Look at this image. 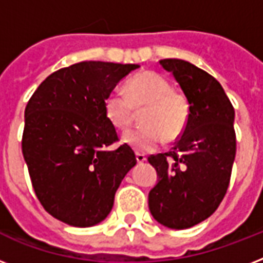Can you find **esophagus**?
<instances>
[{
  "instance_id": "1",
  "label": "esophagus",
  "mask_w": 263,
  "mask_h": 263,
  "mask_svg": "<svg viewBox=\"0 0 263 263\" xmlns=\"http://www.w3.org/2000/svg\"><path fill=\"white\" fill-rule=\"evenodd\" d=\"M136 161H138V164H143L147 161L146 156L144 154H140V153H136Z\"/></svg>"
}]
</instances>
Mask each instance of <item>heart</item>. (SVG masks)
I'll list each match as a JSON object with an SVG mask.
<instances>
[{
    "mask_svg": "<svg viewBox=\"0 0 263 263\" xmlns=\"http://www.w3.org/2000/svg\"><path fill=\"white\" fill-rule=\"evenodd\" d=\"M127 95L111 91L103 102V110L111 127L125 131L131 125L135 110H143L144 127L127 132L123 142L138 153L154 152L165 142L173 140L187 127L190 105L183 94L173 91L165 76L153 71L135 75L125 84Z\"/></svg>",
    "mask_w": 263,
    "mask_h": 263,
    "instance_id": "b5f03b06",
    "label": "heart"
}]
</instances>
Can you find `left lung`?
<instances>
[{"label":"left lung","instance_id":"obj_1","mask_svg":"<svg viewBox=\"0 0 263 263\" xmlns=\"http://www.w3.org/2000/svg\"><path fill=\"white\" fill-rule=\"evenodd\" d=\"M190 105L187 127L172 152L148 157L158 183L148 209L160 224L187 229L212 216L228 190L236 154L235 110L212 75L177 59L161 60Z\"/></svg>","mask_w":263,"mask_h":263}]
</instances>
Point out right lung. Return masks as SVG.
<instances>
[{"mask_svg":"<svg viewBox=\"0 0 263 263\" xmlns=\"http://www.w3.org/2000/svg\"><path fill=\"white\" fill-rule=\"evenodd\" d=\"M138 64L82 61L47 76L24 111L22 150L45 210L65 224L87 228L113 208L121 180L136 165L128 144L107 121L103 102Z\"/></svg>","mask_w":263,"mask_h":263,"instance_id":"add662e5","label":"right lung"}]
</instances>
